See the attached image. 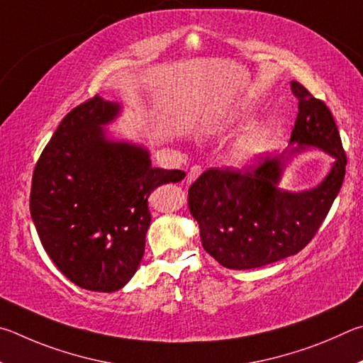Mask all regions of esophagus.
<instances>
[{"instance_id":"34e87169","label":"esophagus","mask_w":363,"mask_h":363,"mask_svg":"<svg viewBox=\"0 0 363 363\" xmlns=\"http://www.w3.org/2000/svg\"><path fill=\"white\" fill-rule=\"evenodd\" d=\"M201 172H202V169H201V165H193L191 169H189V172H188V175H186V183L189 185V183H193L196 178H198L199 175H201Z\"/></svg>"}]
</instances>
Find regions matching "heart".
Returning a JSON list of instances; mask_svg holds the SVG:
<instances>
[{"instance_id": "1", "label": "heart", "mask_w": 363, "mask_h": 363, "mask_svg": "<svg viewBox=\"0 0 363 363\" xmlns=\"http://www.w3.org/2000/svg\"><path fill=\"white\" fill-rule=\"evenodd\" d=\"M245 119V114L242 111H236L228 114V116L221 121V127L228 129V127L239 125ZM271 130L266 124H253L249 127L242 135L234 140V143L228 150V161L236 167H242L255 161V159L262 155L266 146L269 143Z\"/></svg>"}]
</instances>
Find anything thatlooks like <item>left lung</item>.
I'll use <instances>...</instances> for the list:
<instances>
[{
    "label": "left lung",
    "mask_w": 363,
    "mask_h": 363,
    "mask_svg": "<svg viewBox=\"0 0 363 363\" xmlns=\"http://www.w3.org/2000/svg\"><path fill=\"white\" fill-rule=\"evenodd\" d=\"M298 116L290 148L255 170L208 169L188 191L189 213L199 223L208 255L230 269H253L295 255L309 244L338 196L346 155L332 113L300 82H290ZM311 147L334 157L329 174L303 192L280 188L284 169Z\"/></svg>",
    "instance_id": "left-lung-1"
}]
</instances>
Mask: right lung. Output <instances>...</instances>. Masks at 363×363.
I'll return each mask as SVG.
<instances>
[{"instance_id":"add662e5","label":"right lung","mask_w":363,"mask_h":363,"mask_svg":"<svg viewBox=\"0 0 363 363\" xmlns=\"http://www.w3.org/2000/svg\"><path fill=\"white\" fill-rule=\"evenodd\" d=\"M121 111L99 95L69 111L41 152L30 193L31 220L54 264L78 287L104 294L138 269L150 194L185 178L152 167L146 146L108 133Z\"/></svg>"}]
</instances>
